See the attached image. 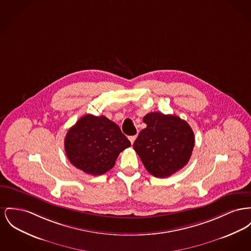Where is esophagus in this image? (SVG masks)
Instances as JSON below:
<instances>
[{"label": "esophagus", "mask_w": 251, "mask_h": 251, "mask_svg": "<svg viewBox=\"0 0 251 251\" xmlns=\"http://www.w3.org/2000/svg\"><path fill=\"white\" fill-rule=\"evenodd\" d=\"M135 138H136V135H132V136H129V140L131 141V143H132V144H133V142H134Z\"/></svg>", "instance_id": "esophagus-1"}]
</instances>
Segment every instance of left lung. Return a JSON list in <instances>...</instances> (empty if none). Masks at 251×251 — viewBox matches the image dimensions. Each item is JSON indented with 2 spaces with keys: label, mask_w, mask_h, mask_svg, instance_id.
Listing matches in <instances>:
<instances>
[{
  "label": "left lung",
  "mask_w": 251,
  "mask_h": 251,
  "mask_svg": "<svg viewBox=\"0 0 251 251\" xmlns=\"http://www.w3.org/2000/svg\"><path fill=\"white\" fill-rule=\"evenodd\" d=\"M143 122L147 127L138 134L133 149L151 175L171 176L187 165L194 147V134L187 121L153 112Z\"/></svg>",
  "instance_id": "8db88e82"
}]
</instances>
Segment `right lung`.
<instances>
[{"label": "right lung", "instance_id": "1", "mask_svg": "<svg viewBox=\"0 0 251 251\" xmlns=\"http://www.w3.org/2000/svg\"><path fill=\"white\" fill-rule=\"evenodd\" d=\"M131 142L118 125L106 117L85 115L69 129L64 149L69 161L91 176H100L116 164Z\"/></svg>", "mask_w": 251, "mask_h": 251}]
</instances>
